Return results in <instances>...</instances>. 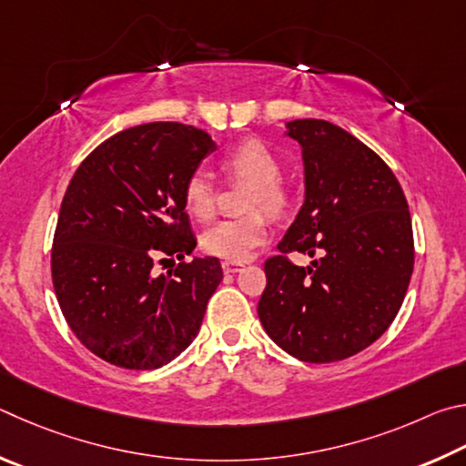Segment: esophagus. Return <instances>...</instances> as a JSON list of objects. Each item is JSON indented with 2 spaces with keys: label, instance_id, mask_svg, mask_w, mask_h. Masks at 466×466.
Returning a JSON list of instances; mask_svg holds the SVG:
<instances>
[{
  "label": "esophagus",
  "instance_id": "obj_1",
  "mask_svg": "<svg viewBox=\"0 0 466 466\" xmlns=\"http://www.w3.org/2000/svg\"><path fill=\"white\" fill-rule=\"evenodd\" d=\"M241 268H243L241 262H223V272L225 274H235V272H239Z\"/></svg>",
  "mask_w": 466,
  "mask_h": 466
}]
</instances>
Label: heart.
Instances as JSON below:
<instances>
[{
    "label": "heart",
    "instance_id": "b5f03b06",
    "mask_svg": "<svg viewBox=\"0 0 466 466\" xmlns=\"http://www.w3.org/2000/svg\"><path fill=\"white\" fill-rule=\"evenodd\" d=\"M227 177L249 184L243 208L254 210L239 218H227L202 233L200 246L207 254L227 262H243L268 238V217H282L292 204V186L282 171V159L270 145L259 138H246L220 157ZM186 210L200 220L217 212L215 179L204 169H194L182 186Z\"/></svg>",
    "mask_w": 466,
    "mask_h": 466
}]
</instances>
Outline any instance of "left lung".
<instances>
[{
    "mask_svg": "<svg viewBox=\"0 0 466 466\" xmlns=\"http://www.w3.org/2000/svg\"><path fill=\"white\" fill-rule=\"evenodd\" d=\"M303 147L305 204L266 259L264 329L303 362H338L377 341L403 305L413 228L401 184L370 147L328 120L289 122ZM292 250L316 259L295 267Z\"/></svg>",
    "mask_w": 466,
    "mask_h": 466,
    "instance_id": "left-lung-1",
    "label": "left lung"
}]
</instances>
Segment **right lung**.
Returning a JSON list of instances; mask_svg holds the SVG:
<instances>
[{"label":"right lung","instance_id":"right-lung-1","mask_svg":"<svg viewBox=\"0 0 466 466\" xmlns=\"http://www.w3.org/2000/svg\"><path fill=\"white\" fill-rule=\"evenodd\" d=\"M215 151L207 130L149 122L112 135L81 161L63 196L51 274L65 321L89 352L128 370L167 364L190 346L223 280L196 258L182 200L190 171ZM176 255L167 275L154 264Z\"/></svg>","mask_w":466,"mask_h":466}]
</instances>
